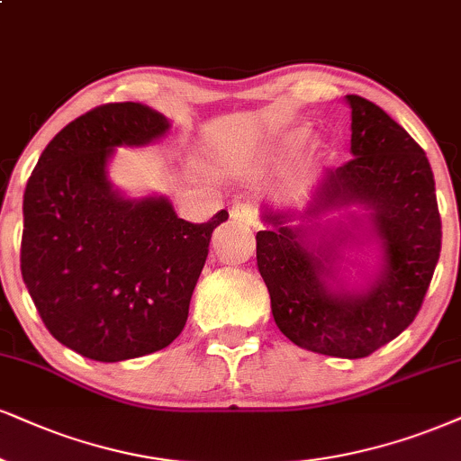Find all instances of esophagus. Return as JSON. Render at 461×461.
Segmentation results:
<instances>
[{
    "label": "esophagus",
    "mask_w": 461,
    "mask_h": 461,
    "mask_svg": "<svg viewBox=\"0 0 461 461\" xmlns=\"http://www.w3.org/2000/svg\"><path fill=\"white\" fill-rule=\"evenodd\" d=\"M230 218L240 224H254L257 221V209L249 203H235L230 209Z\"/></svg>",
    "instance_id": "34e87169"
}]
</instances>
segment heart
I'll use <instances>...</instances> for the list:
<instances>
[{
  "label": "heart",
  "instance_id": "obj_1",
  "mask_svg": "<svg viewBox=\"0 0 461 461\" xmlns=\"http://www.w3.org/2000/svg\"><path fill=\"white\" fill-rule=\"evenodd\" d=\"M305 136H308V132H305V130H294V132H291V134L286 136V140H284V143H286L288 147H297L299 143H303Z\"/></svg>",
  "mask_w": 461,
  "mask_h": 461
}]
</instances>
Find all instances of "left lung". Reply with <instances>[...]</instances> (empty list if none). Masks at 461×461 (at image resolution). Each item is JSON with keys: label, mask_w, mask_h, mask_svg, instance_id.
Masks as SVG:
<instances>
[{"label": "left lung", "mask_w": 461, "mask_h": 461, "mask_svg": "<svg viewBox=\"0 0 461 461\" xmlns=\"http://www.w3.org/2000/svg\"><path fill=\"white\" fill-rule=\"evenodd\" d=\"M346 104L355 158L327 170L308 213L350 203L372 212L384 257L376 284L363 294L329 291L331 243H325L329 254L322 248L314 254L301 240L303 230L284 226L276 213L267 215L276 229L257 232V265L276 325L291 342L318 355L361 359L395 339L421 310L440 257L442 221L434 175L417 140L374 102L346 95Z\"/></svg>", "instance_id": "1"}]
</instances>
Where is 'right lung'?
Returning <instances> with one entry per match:
<instances>
[{
    "instance_id": "1",
    "label": "right lung",
    "mask_w": 461,
    "mask_h": 461,
    "mask_svg": "<svg viewBox=\"0 0 461 461\" xmlns=\"http://www.w3.org/2000/svg\"><path fill=\"white\" fill-rule=\"evenodd\" d=\"M167 117L139 102L95 106L55 134L23 196L21 274L44 327L94 361L167 348L185 327L221 209L177 218L164 198L126 201L106 181L117 145H145Z\"/></svg>"
}]
</instances>
